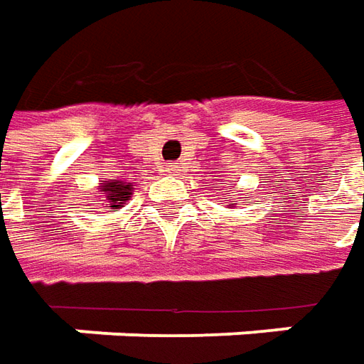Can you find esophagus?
<instances>
[{"mask_svg":"<svg viewBox=\"0 0 364 364\" xmlns=\"http://www.w3.org/2000/svg\"><path fill=\"white\" fill-rule=\"evenodd\" d=\"M181 168V163H168L166 165V171H179Z\"/></svg>","mask_w":364,"mask_h":364,"instance_id":"34e87169","label":"esophagus"}]
</instances>
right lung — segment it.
<instances>
[{
	"label": "right lung",
	"mask_w": 364,
	"mask_h": 364,
	"mask_svg": "<svg viewBox=\"0 0 364 364\" xmlns=\"http://www.w3.org/2000/svg\"><path fill=\"white\" fill-rule=\"evenodd\" d=\"M102 189L107 193V208H112V210H118L122 208V203H126L128 198L132 196V185H126V183L122 181H107L103 183Z\"/></svg>",
	"instance_id": "1"
}]
</instances>
